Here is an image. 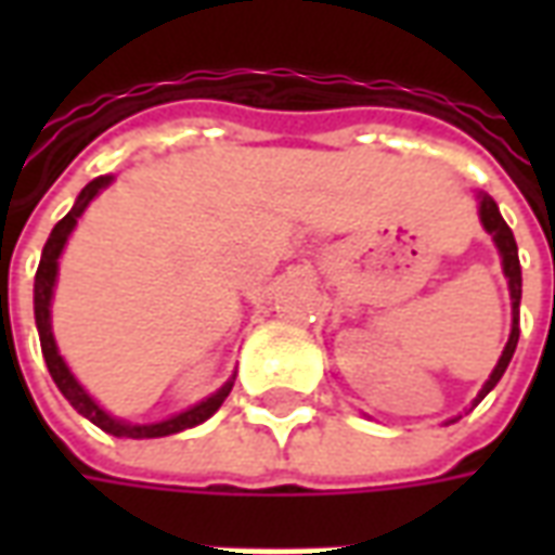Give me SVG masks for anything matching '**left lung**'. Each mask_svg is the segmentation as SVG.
Masks as SVG:
<instances>
[{"instance_id": "8db88e82", "label": "left lung", "mask_w": 555, "mask_h": 555, "mask_svg": "<svg viewBox=\"0 0 555 555\" xmlns=\"http://www.w3.org/2000/svg\"><path fill=\"white\" fill-rule=\"evenodd\" d=\"M478 219H481V225L488 231L493 243H496V253L502 258V273L508 279V294H512V333H508V341H505V348H502L500 362L493 365V372L481 386V392L473 398V408H476L481 398L488 396L493 386L500 384V377L508 369V362H512L514 350H517V338H520V294H524V276H520V258H517V243H514L512 229L505 225V219H502L500 207L496 202L490 198L488 193H478ZM461 416L449 418V422H457Z\"/></svg>"}]
</instances>
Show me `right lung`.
<instances>
[{
  "instance_id": "obj_1",
  "label": "right lung",
  "mask_w": 555,
  "mask_h": 555,
  "mask_svg": "<svg viewBox=\"0 0 555 555\" xmlns=\"http://www.w3.org/2000/svg\"><path fill=\"white\" fill-rule=\"evenodd\" d=\"M113 181H115V175H101V178H94L91 183H86V186H82V193L77 195L74 207L67 210V217L59 219V222H55V229L50 231V237H47V243H43L41 264H38V273H35V324H38V336H41V350H43V360H47V369H50V374H53L59 392L70 401V408L77 410L79 416H86L101 430L113 434V437L154 440V437H169V434L195 428V425L207 422V418L222 408V401L229 398L231 386H234V374H231L225 384L219 386L214 396L202 398V401L193 404V408L181 410V413H175V416L169 418H159V422L137 425V422L115 418L113 413H106V410H103L101 404L86 392V386L79 384L77 377H74V372L67 369L65 357L59 353V345H55L53 312H50V309H53L55 279H59V258H62V253H65L67 237H70V231L77 229V222L79 217L86 214V207H89L91 202H94V198H98V195H101Z\"/></svg>"
}]
</instances>
